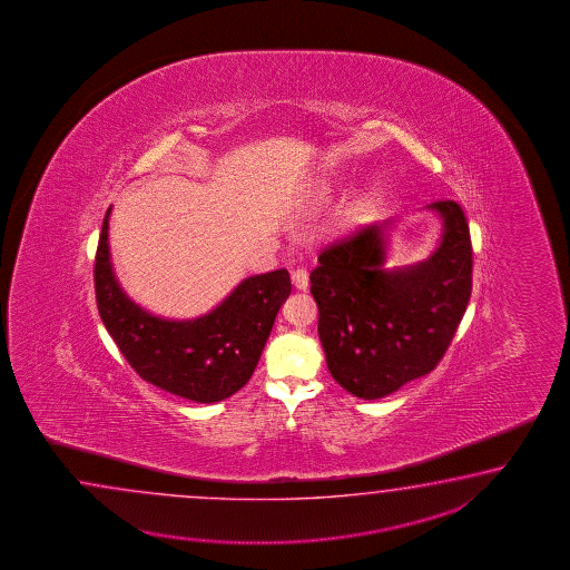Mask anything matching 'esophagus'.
I'll return each instance as SVG.
<instances>
[{"mask_svg": "<svg viewBox=\"0 0 570 570\" xmlns=\"http://www.w3.org/2000/svg\"><path fill=\"white\" fill-rule=\"evenodd\" d=\"M291 281H293V285H295L297 289L305 291L307 289V285H309V275H307L305 268H295V271L291 273Z\"/></svg>", "mask_w": 570, "mask_h": 570, "instance_id": "obj_1", "label": "esophagus"}]
</instances>
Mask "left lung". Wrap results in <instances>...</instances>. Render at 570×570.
<instances>
[{
	"mask_svg": "<svg viewBox=\"0 0 570 570\" xmlns=\"http://www.w3.org/2000/svg\"><path fill=\"white\" fill-rule=\"evenodd\" d=\"M444 224L436 253L385 271L387 224L326 246L309 273L330 373L354 397L379 400L436 368L473 289V246L462 207L432 204Z\"/></svg>",
	"mask_w": 570,
	"mask_h": 570,
	"instance_id": "8db88e82",
	"label": "left lung"
}]
</instances>
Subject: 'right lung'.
Returning a JSON list of instances; mask_svg holds the SVG:
<instances>
[{
  "label": "right lung",
  "mask_w": 570,
  "mask_h": 570,
  "mask_svg": "<svg viewBox=\"0 0 570 570\" xmlns=\"http://www.w3.org/2000/svg\"><path fill=\"white\" fill-rule=\"evenodd\" d=\"M108 212L97 243V309L124 358L148 383L197 403L234 395L255 373L283 302L289 297L285 268L244 279L209 314L170 322L126 297L109 263Z\"/></svg>",
  "instance_id": "right-lung-1"
}]
</instances>
